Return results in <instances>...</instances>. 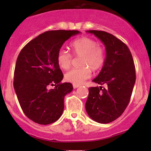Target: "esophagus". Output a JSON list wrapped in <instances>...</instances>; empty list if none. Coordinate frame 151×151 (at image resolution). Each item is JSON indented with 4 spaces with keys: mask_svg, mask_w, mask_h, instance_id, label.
Segmentation results:
<instances>
[{
    "mask_svg": "<svg viewBox=\"0 0 151 151\" xmlns=\"http://www.w3.org/2000/svg\"><path fill=\"white\" fill-rule=\"evenodd\" d=\"M79 86H80V85H73V88H78Z\"/></svg>",
    "mask_w": 151,
    "mask_h": 151,
    "instance_id": "34e87169",
    "label": "esophagus"
}]
</instances>
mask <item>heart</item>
Segmentation results:
<instances>
[{"label":"heart","mask_w":151,"mask_h":151,"mask_svg":"<svg viewBox=\"0 0 151 151\" xmlns=\"http://www.w3.org/2000/svg\"><path fill=\"white\" fill-rule=\"evenodd\" d=\"M73 55L81 57L79 68H73L65 74L66 81L74 85H80L90 78L91 71L102 68L105 62V52L103 47L94 39L83 37L74 41L70 45ZM73 56L64 50H60L57 55V63L63 69H68L72 63Z\"/></svg>","instance_id":"1"}]
</instances>
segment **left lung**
Returning <instances> with one entry per match:
<instances>
[{"label":"left lung","mask_w":151,"mask_h":151,"mask_svg":"<svg viewBox=\"0 0 151 151\" xmlns=\"http://www.w3.org/2000/svg\"><path fill=\"white\" fill-rule=\"evenodd\" d=\"M104 43V64L93 82L102 86L89 88L85 109L89 117L100 123H108L119 118L130 101L136 80L133 58L129 47L111 33L88 30Z\"/></svg>","instance_id":"obj_1"}]
</instances>
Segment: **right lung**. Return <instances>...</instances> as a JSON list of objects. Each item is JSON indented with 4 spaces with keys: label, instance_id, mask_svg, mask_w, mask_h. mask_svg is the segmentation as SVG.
I'll return each mask as SVG.
<instances>
[{
    "label": "right lung",
    "instance_id": "obj_1",
    "mask_svg": "<svg viewBox=\"0 0 151 151\" xmlns=\"http://www.w3.org/2000/svg\"><path fill=\"white\" fill-rule=\"evenodd\" d=\"M80 32L46 31L28 42L17 59L14 88L22 111L33 122H55L64 109V97L73 90L71 83H61L63 74L57 55L66 40ZM55 85L53 89H49Z\"/></svg>",
    "mask_w": 151,
    "mask_h": 151
}]
</instances>
